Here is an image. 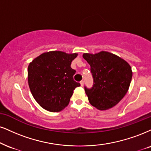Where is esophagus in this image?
I'll return each mask as SVG.
<instances>
[{
    "mask_svg": "<svg viewBox=\"0 0 151 151\" xmlns=\"http://www.w3.org/2000/svg\"><path fill=\"white\" fill-rule=\"evenodd\" d=\"M81 85L82 87H83V85H84V81H81Z\"/></svg>",
    "mask_w": 151,
    "mask_h": 151,
    "instance_id": "1",
    "label": "esophagus"
}]
</instances>
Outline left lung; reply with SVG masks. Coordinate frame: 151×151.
Returning <instances> with one entry per match:
<instances>
[{
  "mask_svg": "<svg viewBox=\"0 0 151 151\" xmlns=\"http://www.w3.org/2000/svg\"><path fill=\"white\" fill-rule=\"evenodd\" d=\"M90 65L93 85L85 86V93L93 106L99 110L111 109L118 104L129 89L132 71L127 61L108 52L83 54Z\"/></svg>",
  "mask_w": 151,
  "mask_h": 151,
  "instance_id": "obj_1",
  "label": "left lung"
}]
</instances>
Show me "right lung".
I'll list each match as a JSON object with an SVG mask.
<instances>
[{
	"label": "right lung",
	"instance_id": "obj_1",
	"mask_svg": "<svg viewBox=\"0 0 151 151\" xmlns=\"http://www.w3.org/2000/svg\"><path fill=\"white\" fill-rule=\"evenodd\" d=\"M77 54L52 51L40 55L28 67V81L35 100L44 109L59 112L68 106L76 87L81 86L73 80L76 70L72 61Z\"/></svg>",
	"mask_w": 151,
	"mask_h": 151
}]
</instances>
